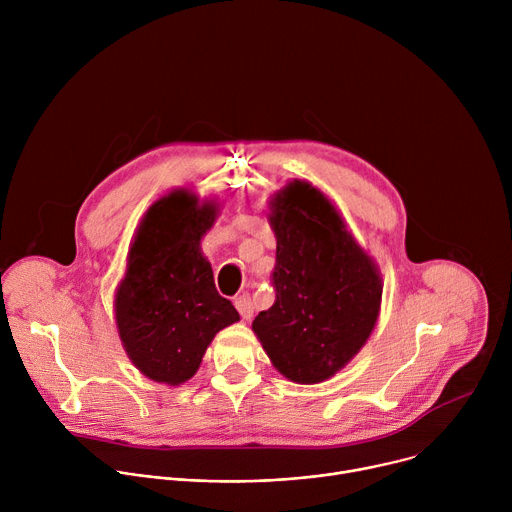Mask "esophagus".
I'll list each match as a JSON object with an SVG mask.
<instances>
[{"label": "esophagus", "instance_id": "34e87169", "mask_svg": "<svg viewBox=\"0 0 512 512\" xmlns=\"http://www.w3.org/2000/svg\"><path fill=\"white\" fill-rule=\"evenodd\" d=\"M235 308L239 310L243 320H251V316H253V302H251L249 294H243V296L235 298Z\"/></svg>", "mask_w": 512, "mask_h": 512}]
</instances>
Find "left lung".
<instances>
[{
	"label": "left lung",
	"mask_w": 512,
	"mask_h": 512,
	"mask_svg": "<svg viewBox=\"0 0 512 512\" xmlns=\"http://www.w3.org/2000/svg\"><path fill=\"white\" fill-rule=\"evenodd\" d=\"M267 221L277 239L275 302L253 320V332L283 377L322 383L346 367L377 324L379 267L310 182L294 180L273 194Z\"/></svg>",
	"instance_id": "obj_1"
}]
</instances>
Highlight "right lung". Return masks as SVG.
I'll return each mask as SVG.
<instances>
[{
  "mask_svg": "<svg viewBox=\"0 0 512 512\" xmlns=\"http://www.w3.org/2000/svg\"><path fill=\"white\" fill-rule=\"evenodd\" d=\"M216 214L214 200L180 188L148 208L133 237L115 291V324L129 360L156 383L192 379L214 334L239 322L200 251Z\"/></svg>",
  "mask_w": 512,
  "mask_h": 512,
  "instance_id": "right-lung-1",
  "label": "right lung"
}]
</instances>
